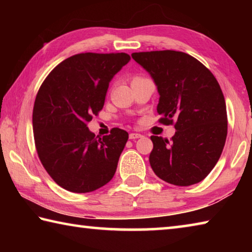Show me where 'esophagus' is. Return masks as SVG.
Instances as JSON below:
<instances>
[{
  "mask_svg": "<svg viewBox=\"0 0 252 252\" xmlns=\"http://www.w3.org/2000/svg\"><path fill=\"white\" fill-rule=\"evenodd\" d=\"M141 134L140 133H130V135H129V138L131 139V140H135V139H139V138H141Z\"/></svg>",
  "mask_w": 252,
  "mask_h": 252,
  "instance_id": "1",
  "label": "esophagus"
}]
</instances>
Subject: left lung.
Listing matches in <instances>:
<instances>
[{"label":"left lung","instance_id":"left-lung-1","mask_svg":"<svg viewBox=\"0 0 252 252\" xmlns=\"http://www.w3.org/2000/svg\"><path fill=\"white\" fill-rule=\"evenodd\" d=\"M160 94L162 125H174L171 140L152 135L151 168L162 180L188 187L202 181L218 162L228 132L223 93L210 70L179 51L135 52Z\"/></svg>","mask_w":252,"mask_h":252}]
</instances>
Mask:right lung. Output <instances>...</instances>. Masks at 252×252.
Segmentation results:
<instances>
[{"label": "right lung", "instance_id": "add662e5", "mask_svg": "<svg viewBox=\"0 0 252 252\" xmlns=\"http://www.w3.org/2000/svg\"><path fill=\"white\" fill-rule=\"evenodd\" d=\"M130 61L126 53H80L50 72L33 106L37 156L46 172L63 189L91 192L113 178L129 139L113 127L97 138L88 123L104 105L109 83Z\"/></svg>", "mask_w": 252, "mask_h": 252}]
</instances>
